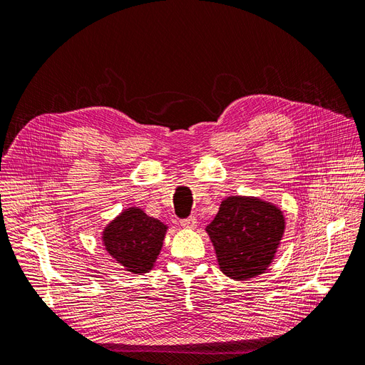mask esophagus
<instances>
[{
  "label": "esophagus",
  "instance_id": "1",
  "mask_svg": "<svg viewBox=\"0 0 365 365\" xmlns=\"http://www.w3.org/2000/svg\"><path fill=\"white\" fill-rule=\"evenodd\" d=\"M196 217L195 216H189V217H185V219H181V225L184 227V228H187V230H195L196 228Z\"/></svg>",
  "mask_w": 365,
  "mask_h": 365
}]
</instances>
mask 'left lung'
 Returning <instances> with one entry per match:
<instances>
[{"mask_svg": "<svg viewBox=\"0 0 365 365\" xmlns=\"http://www.w3.org/2000/svg\"><path fill=\"white\" fill-rule=\"evenodd\" d=\"M219 268L227 277L247 280L263 274L284 233L283 212L254 196H228L205 228Z\"/></svg>", "mask_w": 365, "mask_h": 365, "instance_id": "left-lung-1", "label": "left lung"}]
</instances>
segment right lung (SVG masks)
<instances>
[{"label":"right lung","mask_w":365,"mask_h":365,"mask_svg":"<svg viewBox=\"0 0 365 365\" xmlns=\"http://www.w3.org/2000/svg\"><path fill=\"white\" fill-rule=\"evenodd\" d=\"M165 231L168 225L141 208L130 207L105 227L102 240L109 256L126 271L145 274L158 259Z\"/></svg>","instance_id":"obj_1"}]
</instances>
